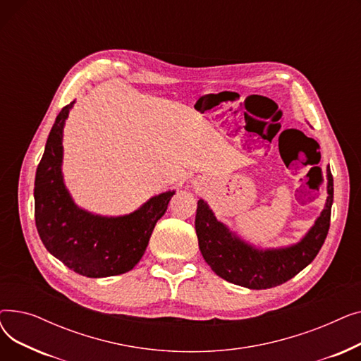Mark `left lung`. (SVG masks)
I'll list each match as a JSON object with an SVG mask.
<instances>
[{"label":"left lung","mask_w":361,"mask_h":361,"mask_svg":"<svg viewBox=\"0 0 361 361\" xmlns=\"http://www.w3.org/2000/svg\"><path fill=\"white\" fill-rule=\"evenodd\" d=\"M332 202L334 178L328 168V199L313 228L291 247L262 252L230 233L200 199L195 221L199 249L212 271L225 281L250 290L274 288L313 262L329 231Z\"/></svg>","instance_id":"left-lung-1"}]
</instances>
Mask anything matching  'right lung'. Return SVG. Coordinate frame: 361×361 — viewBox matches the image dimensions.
<instances>
[{
	"label": "right lung",
	"mask_w": 361,
	"mask_h": 361,
	"mask_svg": "<svg viewBox=\"0 0 361 361\" xmlns=\"http://www.w3.org/2000/svg\"><path fill=\"white\" fill-rule=\"evenodd\" d=\"M74 101L56 116L35 177V222L47 250L87 278L121 275L142 259L158 219L174 196L166 192L130 215L106 218L74 204L63 181V127Z\"/></svg>",
	"instance_id": "right-lung-1"
}]
</instances>
